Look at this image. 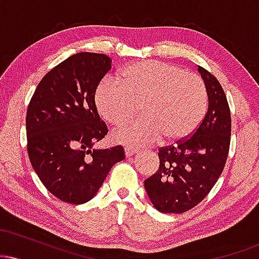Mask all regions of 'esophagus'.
Listing matches in <instances>:
<instances>
[{"instance_id": "esophagus-1", "label": "esophagus", "mask_w": 259, "mask_h": 259, "mask_svg": "<svg viewBox=\"0 0 259 259\" xmlns=\"http://www.w3.org/2000/svg\"><path fill=\"white\" fill-rule=\"evenodd\" d=\"M124 151H125V156L130 157V156H133V154H135L136 152H138V148L126 146L125 148H124Z\"/></svg>"}]
</instances>
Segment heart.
<instances>
[{"instance_id":"b5f03b06","label":"heart","mask_w":259,"mask_h":259,"mask_svg":"<svg viewBox=\"0 0 259 259\" xmlns=\"http://www.w3.org/2000/svg\"><path fill=\"white\" fill-rule=\"evenodd\" d=\"M95 100L100 114L114 125L132 119L140 106L142 117L113 132L117 141L133 146L150 145L160 136L169 142L186 139L200 125L208 105L200 76L157 61L127 65L119 80L103 79Z\"/></svg>"}]
</instances>
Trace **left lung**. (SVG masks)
Here are the masks:
<instances>
[{"mask_svg": "<svg viewBox=\"0 0 259 259\" xmlns=\"http://www.w3.org/2000/svg\"><path fill=\"white\" fill-rule=\"evenodd\" d=\"M208 94V111L189 138L158 150L159 168L145 180L148 197L162 213L197 206L215 185L227 163L231 115L218 79L198 65Z\"/></svg>", "mask_w": 259, "mask_h": 259, "instance_id": "left-lung-1", "label": "left lung"}]
</instances>
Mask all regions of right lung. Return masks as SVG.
I'll list each match as a JSON object with an SVG mask.
<instances>
[{
    "instance_id": "1",
    "label": "right lung",
    "mask_w": 259,
    "mask_h": 259,
    "mask_svg": "<svg viewBox=\"0 0 259 259\" xmlns=\"http://www.w3.org/2000/svg\"><path fill=\"white\" fill-rule=\"evenodd\" d=\"M111 64L103 53H75L44 76L28 106L31 165L45 187L67 203L90 201L113 165L125 158L120 145L94 148L108 133L95 92Z\"/></svg>"
}]
</instances>
